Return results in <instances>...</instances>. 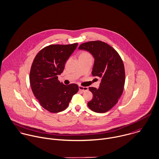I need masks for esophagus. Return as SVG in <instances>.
Listing matches in <instances>:
<instances>
[{
  "instance_id": "obj_1",
  "label": "esophagus",
  "mask_w": 159,
  "mask_h": 159,
  "mask_svg": "<svg viewBox=\"0 0 159 159\" xmlns=\"http://www.w3.org/2000/svg\"><path fill=\"white\" fill-rule=\"evenodd\" d=\"M79 89L83 92L86 91L88 90V87H83L82 86H79Z\"/></svg>"
}]
</instances>
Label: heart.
Here are the masks:
<instances>
[{
	"mask_svg": "<svg viewBox=\"0 0 159 159\" xmlns=\"http://www.w3.org/2000/svg\"><path fill=\"white\" fill-rule=\"evenodd\" d=\"M88 57H91V54L86 52V51H82L81 53H80L79 58H88Z\"/></svg>",
	"mask_w": 159,
	"mask_h": 159,
	"instance_id": "heart-1",
	"label": "heart"
}]
</instances>
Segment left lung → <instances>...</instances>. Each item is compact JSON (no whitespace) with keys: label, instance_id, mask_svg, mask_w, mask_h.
<instances>
[{"label":"left lung","instance_id":"1","mask_svg":"<svg viewBox=\"0 0 159 159\" xmlns=\"http://www.w3.org/2000/svg\"><path fill=\"white\" fill-rule=\"evenodd\" d=\"M78 49L93 55L92 75L101 78L99 88H89L93 98L88 106L95 112L105 113L118 102L123 91L125 72L122 59L112 47L101 41L83 43Z\"/></svg>","mask_w":159,"mask_h":159}]
</instances>
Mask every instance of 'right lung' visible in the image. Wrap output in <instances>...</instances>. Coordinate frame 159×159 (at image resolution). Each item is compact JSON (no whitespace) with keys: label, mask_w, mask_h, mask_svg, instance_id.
Masks as SVG:
<instances>
[{"label":"right lung","mask_w":159,"mask_h":159,"mask_svg":"<svg viewBox=\"0 0 159 159\" xmlns=\"http://www.w3.org/2000/svg\"><path fill=\"white\" fill-rule=\"evenodd\" d=\"M77 46L78 43L49 45L41 50L33 60L30 73L31 89L41 106L50 112L65 110L79 90L76 84L66 86L58 80L66 61Z\"/></svg>","instance_id":"obj_1"}]
</instances>
